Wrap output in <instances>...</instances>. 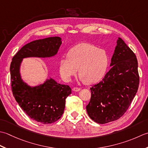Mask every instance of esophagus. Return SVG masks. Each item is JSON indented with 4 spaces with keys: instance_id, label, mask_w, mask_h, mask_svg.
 <instances>
[{
    "instance_id": "esophagus-1",
    "label": "esophagus",
    "mask_w": 148,
    "mask_h": 148,
    "mask_svg": "<svg viewBox=\"0 0 148 148\" xmlns=\"http://www.w3.org/2000/svg\"><path fill=\"white\" fill-rule=\"evenodd\" d=\"M80 89H81V88H80V87H73V91H76V92H77V91H79Z\"/></svg>"
}]
</instances>
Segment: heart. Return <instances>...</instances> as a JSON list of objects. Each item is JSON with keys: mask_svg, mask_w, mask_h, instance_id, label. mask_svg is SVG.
<instances>
[{"mask_svg": "<svg viewBox=\"0 0 148 148\" xmlns=\"http://www.w3.org/2000/svg\"><path fill=\"white\" fill-rule=\"evenodd\" d=\"M109 58L105 50L94 45L82 43L68 52V58L59 62V71L66 81H70L78 70V76L87 85L98 82L107 70Z\"/></svg>", "mask_w": 148, "mask_h": 148, "instance_id": "heart-1", "label": "heart"}]
</instances>
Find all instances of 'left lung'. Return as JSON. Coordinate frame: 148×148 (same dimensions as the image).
<instances>
[{
    "instance_id": "8db88e82",
    "label": "left lung",
    "mask_w": 148,
    "mask_h": 148,
    "mask_svg": "<svg viewBox=\"0 0 148 148\" xmlns=\"http://www.w3.org/2000/svg\"><path fill=\"white\" fill-rule=\"evenodd\" d=\"M110 66L103 79L90 88L91 97L86 106L90 118L99 124L119 119L130 105L139 84L136 56L121 38Z\"/></svg>"
}]
</instances>
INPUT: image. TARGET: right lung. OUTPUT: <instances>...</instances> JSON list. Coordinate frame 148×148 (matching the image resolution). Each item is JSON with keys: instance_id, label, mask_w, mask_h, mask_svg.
<instances>
[{"instance_id": "1", "label": "right lung", "mask_w": 148, "mask_h": 148, "mask_svg": "<svg viewBox=\"0 0 148 148\" xmlns=\"http://www.w3.org/2000/svg\"><path fill=\"white\" fill-rule=\"evenodd\" d=\"M61 44V38L57 36L30 42L15 54L11 63L13 96L30 118L42 124H51L61 118L66 98L71 94V89L69 86L57 83L52 78L38 86H30L22 80L20 66L24 58L53 57Z\"/></svg>"}]
</instances>
